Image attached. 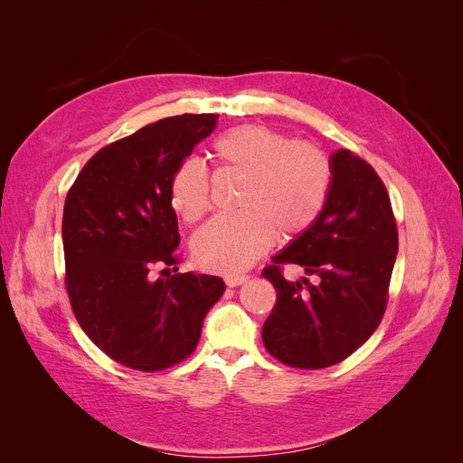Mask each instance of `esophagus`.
<instances>
[{
    "label": "esophagus",
    "mask_w": 463,
    "mask_h": 463,
    "mask_svg": "<svg viewBox=\"0 0 463 463\" xmlns=\"http://www.w3.org/2000/svg\"><path fill=\"white\" fill-rule=\"evenodd\" d=\"M223 279H226V286H228V288H237V286L245 284L247 279H249V276H245V274H235V276H226Z\"/></svg>",
    "instance_id": "obj_1"
}]
</instances>
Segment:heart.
Here are the masks:
<instances>
[{
	"label": "heart",
	"instance_id": "obj_1",
	"mask_svg": "<svg viewBox=\"0 0 463 463\" xmlns=\"http://www.w3.org/2000/svg\"><path fill=\"white\" fill-rule=\"evenodd\" d=\"M218 170L241 177L237 214L218 216L193 235V259L220 274L247 270L272 237L293 241L309 232L325 210L334 167L311 143H293L270 125L249 123L222 133L213 145ZM172 208L187 223L210 208L208 174L199 160H184L170 181Z\"/></svg>",
	"mask_w": 463,
	"mask_h": 463
}]
</instances>
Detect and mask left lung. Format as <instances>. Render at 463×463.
I'll use <instances>...</instances> for the list:
<instances>
[{
  "instance_id": "obj_1",
  "label": "left lung",
  "mask_w": 463,
  "mask_h": 463,
  "mask_svg": "<svg viewBox=\"0 0 463 463\" xmlns=\"http://www.w3.org/2000/svg\"><path fill=\"white\" fill-rule=\"evenodd\" d=\"M315 226L278 253L262 276L278 298L262 326L269 354L288 367L325 369L352 355L381 325L398 255L388 191L373 165L342 148ZM282 263H299L315 283H288Z\"/></svg>"
}]
</instances>
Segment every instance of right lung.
<instances>
[{
  "mask_svg": "<svg viewBox=\"0 0 463 463\" xmlns=\"http://www.w3.org/2000/svg\"><path fill=\"white\" fill-rule=\"evenodd\" d=\"M216 119L184 114L150 123L98 150L67 193L61 235L71 309L89 338L129 369L154 373L189 357L226 289L208 274L152 279V269L179 260L172 175Z\"/></svg>",
  "mask_w": 463,
  "mask_h": 463,
  "instance_id": "obj_1",
  "label": "right lung"
}]
</instances>
